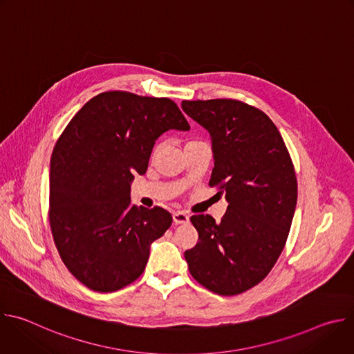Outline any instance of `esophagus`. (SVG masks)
I'll use <instances>...</instances> for the list:
<instances>
[{"label":"esophagus","mask_w":354,"mask_h":354,"mask_svg":"<svg viewBox=\"0 0 354 354\" xmlns=\"http://www.w3.org/2000/svg\"><path fill=\"white\" fill-rule=\"evenodd\" d=\"M174 223L175 224H187L189 223V216L185 212H175L172 214Z\"/></svg>","instance_id":"34e87169"}]
</instances>
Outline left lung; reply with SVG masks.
<instances>
[{"instance_id": "obj_1", "label": "left lung", "mask_w": 354, "mask_h": 354, "mask_svg": "<svg viewBox=\"0 0 354 354\" xmlns=\"http://www.w3.org/2000/svg\"><path fill=\"white\" fill-rule=\"evenodd\" d=\"M183 112L212 138L214 168L228 207L220 223L190 218L198 242L185 252L190 274L206 288L235 295L261 283L284 248L297 205V179L274 123L239 100H183Z\"/></svg>"}]
</instances>
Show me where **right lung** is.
<instances>
[{
  "mask_svg": "<svg viewBox=\"0 0 354 354\" xmlns=\"http://www.w3.org/2000/svg\"><path fill=\"white\" fill-rule=\"evenodd\" d=\"M168 97L104 92L86 102L50 160V225L71 274L88 288L116 291L141 276L149 246L172 224L161 209L136 207L130 186L144 175L157 138L187 131Z\"/></svg>",
  "mask_w": 354,
  "mask_h": 354,
  "instance_id": "obj_1",
  "label": "right lung"
}]
</instances>
